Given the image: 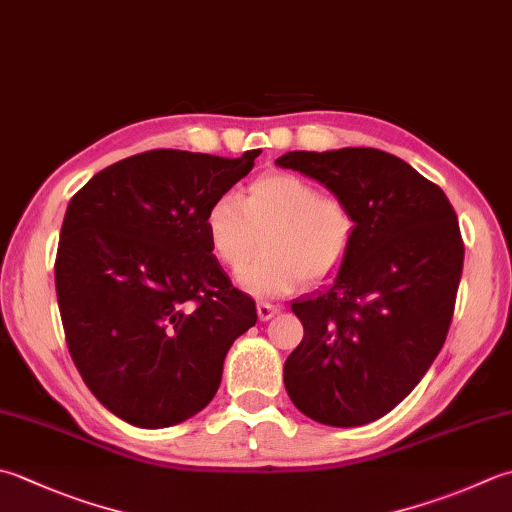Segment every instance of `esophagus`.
Here are the masks:
<instances>
[{
    "mask_svg": "<svg viewBox=\"0 0 512 512\" xmlns=\"http://www.w3.org/2000/svg\"><path fill=\"white\" fill-rule=\"evenodd\" d=\"M279 313V308L275 304H268V302H259L257 304V315L262 322H268V319H273Z\"/></svg>",
    "mask_w": 512,
    "mask_h": 512,
    "instance_id": "esophagus-1",
    "label": "esophagus"
}]
</instances>
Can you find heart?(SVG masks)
Listing matches in <instances>:
<instances>
[{
    "label": "heart",
    "mask_w": 512,
    "mask_h": 512,
    "mask_svg": "<svg viewBox=\"0 0 512 512\" xmlns=\"http://www.w3.org/2000/svg\"><path fill=\"white\" fill-rule=\"evenodd\" d=\"M210 248L239 270L267 233V250L242 270L239 282L259 297L290 293L302 279L324 282L335 275L357 239V217L342 197L293 173H275L248 186L244 199L224 193L204 217Z\"/></svg>",
    "instance_id": "b5f03b06"
}]
</instances>
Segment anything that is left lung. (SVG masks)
Masks as SVG:
<instances>
[{
  "instance_id": "1",
  "label": "left lung",
  "mask_w": 512,
  "mask_h": 512,
  "mask_svg": "<svg viewBox=\"0 0 512 512\" xmlns=\"http://www.w3.org/2000/svg\"><path fill=\"white\" fill-rule=\"evenodd\" d=\"M275 164L322 182L357 217L326 288L293 302L304 339L284 364L293 404L350 428L390 413L426 375L455 313L464 242L444 190L384 150H295Z\"/></svg>"
}]
</instances>
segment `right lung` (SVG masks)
I'll use <instances>...</instances> for the list:
<instances>
[{"instance_id": "right-lung-1", "label": "right lung", "mask_w": 512, "mask_h": 512, "mask_svg": "<svg viewBox=\"0 0 512 512\" xmlns=\"http://www.w3.org/2000/svg\"><path fill=\"white\" fill-rule=\"evenodd\" d=\"M259 153L146 150L70 199L55 257L68 353L90 393L128 424L166 428L208 406L230 344L257 322L253 297L213 255L204 217Z\"/></svg>"}]
</instances>
